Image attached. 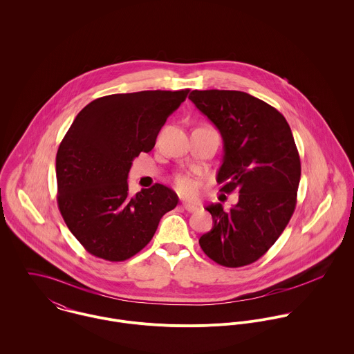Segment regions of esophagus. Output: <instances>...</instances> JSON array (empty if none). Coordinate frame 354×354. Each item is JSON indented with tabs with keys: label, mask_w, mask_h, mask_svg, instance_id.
<instances>
[{
	"label": "esophagus",
	"mask_w": 354,
	"mask_h": 354,
	"mask_svg": "<svg viewBox=\"0 0 354 354\" xmlns=\"http://www.w3.org/2000/svg\"><path fill=\"white\" fill-rule=\"evenodd\" d=\"M183 208L187 209L188 212H196L199 209V205L194 204V203H183Z\"/></svg>",
	"instance_id": "34e87169"
}]
</instances>
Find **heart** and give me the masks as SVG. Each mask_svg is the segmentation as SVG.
Returning <instances> with one entry per match:
<instances>
[{
    "instance_id": "b5f03b06",
    "label": "heart",
    "mask_w": 354,
    "mask_h": 354,
    "mask_svg": "<svg viewBox=\"0 0 354 354\" xmlns=\"http://www.w3.org/2000/svg\"><path fill=\"white\" fill-rule=\"evenodd\" d=\"M174 187L181 195L194 196V195H196V192L199 189V183H198V180H195L191 176L180 174L174 180Z\"/></svg>"
}]
</instances>
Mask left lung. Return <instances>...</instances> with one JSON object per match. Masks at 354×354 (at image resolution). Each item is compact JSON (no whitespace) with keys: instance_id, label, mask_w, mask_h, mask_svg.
<instances>
[{"instance_id":"left-lung-1","label":"left lung","mask_w":354,"mask_h":354,"mask_svg":"<svg viewBox=\"0 0 354 354\" xmlns=\"http://www.w3.org/2000/svg\"><path fill=\"white\" fill-rule=\"evenodd\" d=\"M189 100L221 132V191L240 194L229 212L221 203L205 207L214 226L199 244L221 266L251 264L274 245L296 208L301 163L293 133L275 107L243 91L194 90Z\"/></svg>"}]
</instances>
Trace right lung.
I'll return each mask as SVG.
<instances>
[{"label":"right lung","mask_w":354,"mask_h":354,"mask_svg":"<svg viewBox=\"0 0 354 354\" xmlns=\"http://www.w3.org/2000/svg\"><path fill=\"white\" fill-rule=\"evenodd\" d=\"M188 93L106 95L76 115L55 156L57 203L87 252L109 261L132 257L177 205L176 192L162 184L131 196L127 180L132 160L151 151L160 128Z\"/></svg>","instance_id":"1"}]
</instances>
